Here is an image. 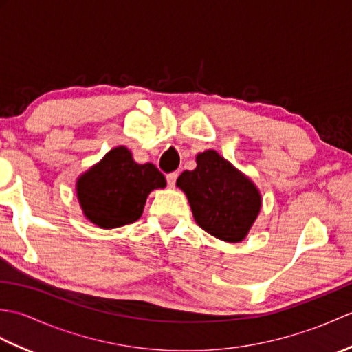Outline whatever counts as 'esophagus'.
Here are the masks:
<instances>
[{"label":"esophagus","mask_w":352,"mask_h":352,"mask_svg":"<svg viewBox=\"0 0 352 352\" xmlns=\"http://www.w3.org/2000/svg\"><path fill=\"white\" fill-rule=\"evenodd\" d=\"M177 177H178L177 172H172V174H168V175H166V182H168V186H169V188H175Z\"/></svg>","instance_id":"obj_1"}]
</instances>
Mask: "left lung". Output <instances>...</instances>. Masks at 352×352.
Wrapping results in <instances>:
<instances>
[{"instance_id":"1","label":"left lung","mask_w":352,"mask_h":352,"mask_svg":"<svg viewBox=\"0 0 352 352\" xmlns=\"http://www.w3.org/2000/svg\"><path fill=\"white\" fill-rule=\"evenodd\" d=\"M197 168L178 177L198 226L228 243L248 236L261 208V193L250 177L214 149L195 157Z\"/></svg>"}]
</instances>
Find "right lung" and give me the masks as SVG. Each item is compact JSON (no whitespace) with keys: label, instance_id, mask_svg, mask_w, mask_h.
<instances>
[{"label":"right lung","instance_id":"1","mask_svg":"<svg viewBox=\"0 0 352 352\" xmlns=\"http://www.w3.org/2000/svg\"><path fill=\"white\" fill-rule=\"evenodd\" d=\"M166 188L153 163L134 162L129 148L116 146L77 178L76 192L85 218L111 230L136 222L149 193Z\"/></svg>","mask_w":352,"mask_h":352}]
</instances>
